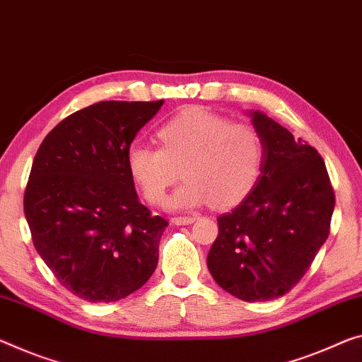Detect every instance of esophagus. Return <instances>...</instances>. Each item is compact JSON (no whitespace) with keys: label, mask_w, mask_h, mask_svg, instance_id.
Masks as SVG:
<instances>
[{"label":"esophagus","mask_w":362,"mask_h":362,"mask_svg":"<svg viewBox=\"0 0 362 362\" xmlns=\"http://www.w3.org/2000/svg\"><path fill=\"white\" fill-rule=\"evenodd\" d=\"M197 220V215H187V216H173L171 221L175 225H191Z\"/></svg>","instance_id":"1"}]
</instances>
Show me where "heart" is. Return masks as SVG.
Masks as SVG:
<instances>
[{"mask_svg": "<svg viewBox=\"0 0 362 362\" xmlns=\"http://www.w3.org/2000/svg\"><path fill=\"white\" fill-rule=\"evenodd\" d=\"M157 139L160 148L132 146L126 160L131 177L152 205L165 202L180 177L177 170L186 181L168 200L171 209L197 207L209 200L230 207L252 191L262 173L259 131L214 111H182L160 127Z\"/></svg>", "mask_w": 362, "mask_h": 362, "instance_id": "b5f03b06", "label": "heart"}]
</instances>
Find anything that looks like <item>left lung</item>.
Masks as SVG:
<instances>
[{"mask_svg":"<svg viewBox=\"0 0 362 362\" xmlns=\"http://www.w3.org/2000/svg\"><path fill=\"white\" fill-rule=\"evenodd\" d=\"M251 116L264 142L262 173L236 209L216 218L207 267L225 291L260 303L286 294L309 270L329 238L335 192L314 147L260 111Z\"/></svg>","mask_w":362,"mask_h":362,"instance_id":"left-lung-1","label":"left lung"}]
</instances>
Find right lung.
Here are the masks:
<instances>
[{
	"mask_svg": "<svg viewBox=\"0 0 362 362\" xmlns=\"http://www.w3.org/2000/svg\"><path fill=\"white\" fill-rule=\"evenodd\" d=\"M157 102H98L43 139L24 194L33 246L72 294L111 303L146 285L158 264L163 216L139 202L127 150Z\"/></svg>",
	"mask_w": 362,
	"mask_h": 362,
	"instance_id": "right-lung-1",
	"label": "right lung"
}]
</instances>
